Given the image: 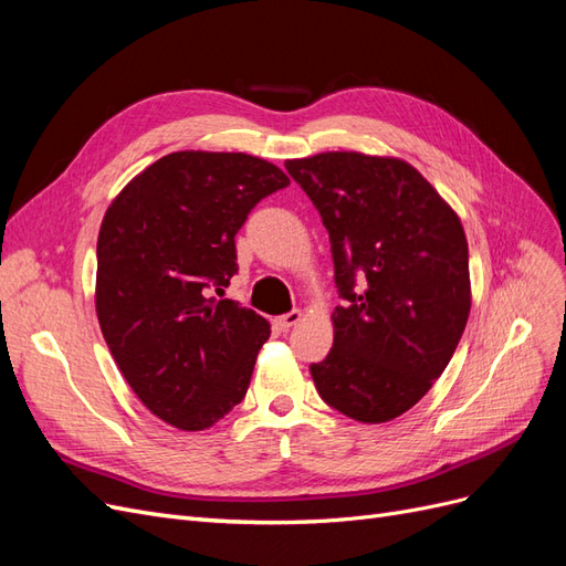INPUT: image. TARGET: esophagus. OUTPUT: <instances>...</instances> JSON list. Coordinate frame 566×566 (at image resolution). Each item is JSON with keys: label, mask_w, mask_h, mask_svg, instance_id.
Wrapping results in <instances>:
<instances>
[{"label": "esophagus", "mask_w": 566, "mask_h": 566, "mask_svg": "<svg viewBox=\"0 0 566 566\" xmlns=\"http://www.w3.org/2000/svg\"><path fill=\"white\" fill-rule=\"evenodd\" d=\"M302 316H304V314H302L300 310H293V312H287V314L279 316L273 323H276L281 331H290V328H293V325H297V323L302 321Z\"/></svg>", "instance_id": "obj_1"}]
</instances>
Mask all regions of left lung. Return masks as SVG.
Listing matches in <instances>:
<instances>
[{
	"label": "left lung",
	"mask_w": 566,
	"mask_h": 566,
	"mask_svg": "<svg viewBox=\"0 0 566 566\" xmlns=\"http://www.w3.org/2000/svg\"><path fill=\"white\" fill-rule=\"evenodd\" d=\"M331 235V354L312 364L321 399L358 422L413 408L449 366L470 316L460 217L401 158L328 150L285 160Z\"/></svg>",
	"instance_id": "obj_1"
}]
</instances>
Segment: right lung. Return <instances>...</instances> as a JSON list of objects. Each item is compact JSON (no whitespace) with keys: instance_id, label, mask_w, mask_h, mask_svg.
I'll return each instance as SVG.
<instances>
[{"instance_id":"1","label":"right lung","mask_w":566,"mask_h":566,"mask_svg":"<svg viewBox=\"0 0 566 566\" xmlns=\"http://www.w3.org/2000/svg\"><path fill=\"white\" fill-rule=\"evenodd\" d=\"M290 179L248 153L177 150L115 196L96 243V316L136 397L184 432L241 403L269 321L214 300L235 264V233Z\"/></svg>"}]
</instances>
